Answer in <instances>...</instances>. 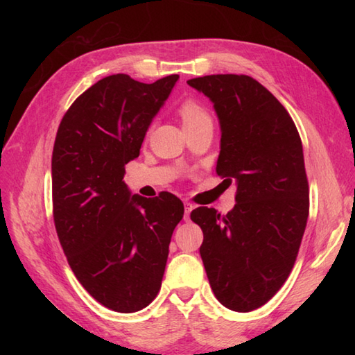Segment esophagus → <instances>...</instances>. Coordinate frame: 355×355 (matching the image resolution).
<instances>
[{
    "mask_svg": "<svg viewBox=\"0 0 355 355\" xmlns=\"http://www.w3.org/2000/svg\"><path fill=\"white\" fill-rule=\"evenodd\" d=\"M193 210V205L192 202H184V220L189 221V215Z\"/></svg>",
    "mask_w": 355,
    "mask_h": 355,
    "instance_id": "1",
    "label": "esophagus"
}]
</instances>
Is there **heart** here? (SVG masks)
Masks as SVG:
<instances>
[{
    "instance_id": "heart-1",
    "label": "heart",
    "mask_w": 355,
    "mask_h": 355,
    "mask_svg": "<svg viewBox=\"0 0 355 355\" xmlns=\"http://www.w3.org/2000/svg\"><path fill=\"white\" fill-rule=\"evenodd\" d=\"M178 112H180V117L183 120L184 128L198 125L202 122H212L207 110L202 107L200 102L193 99H186L184 102H182V105H180L178 108Z\"/></svg>"
}]
</instances>
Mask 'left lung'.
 <instances>
[{"label": "left lung", "instance_id": "1", "mask_svg": "<svg viewBox=\"0 0 355 355\" xmlns=\"http://www.w3.org/2000/svg\"><path fill=\"white\" fill-rule=\"evenodd\" d=\"M214 102L221 125L216 173L236 182L227 215L192 210L200 254L215 297L238 313L267 304L290 276L310 212V187L297 128L284 105L245 74L187 80Z\"/></svg>", "mask_w": 355, "mask_h": 355}]
</instances>
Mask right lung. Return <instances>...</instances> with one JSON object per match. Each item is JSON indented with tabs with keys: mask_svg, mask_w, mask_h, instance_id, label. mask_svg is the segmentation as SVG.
Masks as SVG:
<instances>
[{
	"mask_svg": "<svg viewBox=\"0 0 355 355\" xmlns=\"http://www.w3.org/2000/svg\"><path fill=\"white\" fill-rule=\"evenodd\" d=\"M177 79L103 78L71 103L56 132L51 193L59 243L82 286L117 313H135L155 299L184 215L173 193L131 197L123 182L125 164L139 157Z\"/></svg>",
	"mask_w": 355,
	"mask_h": 355,
	"instance_id": "right-lung-1",
	"label": "right lung"
}]
</instances>
